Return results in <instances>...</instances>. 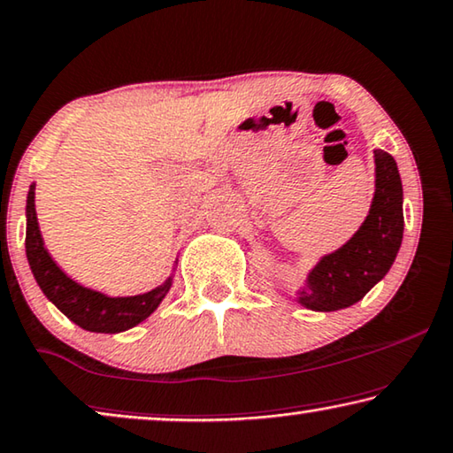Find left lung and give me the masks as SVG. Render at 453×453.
<instances>
[{"label": "left lung", "instance_id": "left-lung-1", "mask_svg": "<svg viewBox=\"0 0 453 453\" xmlns=\"http://www.w3.org/2000/svg\"><path fill=\"white\" fill-rule=\"evenodd\" d=\"M376 157V194L368 219L359 231L325 255L308 273L300 290V304L311 311H341L362 300L395 264L403 242V183L395 157L373 150Z\"/></svg>", "mask_w": 453, "mask_h": 453}]
</instances>
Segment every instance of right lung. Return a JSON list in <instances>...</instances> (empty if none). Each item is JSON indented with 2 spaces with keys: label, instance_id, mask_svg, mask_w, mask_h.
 Segmentation results:
<instances>
[{
  "label": "right lung",
  "instance_id": "add662e5",
  "mask_svg": "<svg viewBox=\"0 0 453 453\" xmlns=\"http://www.w3.org/2000/svg\"><path fill=\"white\" fill-rule=\"evenodd\" d=\"M26 257H28L30 270L52 304L61 311L65 317L73 320L85 331L94 333H120L130 326L145 320L165 294L172 288V280L155 288L147 294L127 298H110L100 292L83 288L67 278L55 261L50 259L44 242L38 231L36 208H35V186H30L28 200H26Z\"/></svg>",
  "mask_w": 453,
  "mask_h": 453
}]
</instances>
